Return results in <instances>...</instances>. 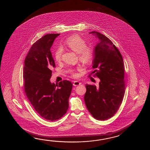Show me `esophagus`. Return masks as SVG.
<instances>
[{"label": "esophagus", "mask_w": 150, "mask_h": 150, "mask_svg": "<svg viewBox=\"0 0 150 150\" xmlns=\"http://www.w3.org/2000/svg\"><path fill=\"white\" fill-rule=\"evenodd\" d=\"M80 84H81V83H80L79 81H74V83H73L74 86H78V85H80Z\"/></svg>", "instance_id": "1"}]
</instances>
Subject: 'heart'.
I'll return each instance as SVG.
<instances>
[{
  "instance_id": "b5f03b06",
  "label": "heart",
  "mask_w": 150,
  "mask_h": 150,
  "mask_svg": "<svg viewBox=\"0 0 150 150\" xmlns=\"http://www.w3.org/2000/svg\"><path fill=\"white\" fill-rule=\"evenodd\" d=\"M67 47L74 52L78 54L80 61L83 64H88L92 61L94 50L92 45H86V42L79 35H74L68 38L66 41ZM63 53V49L59 47L54 51V58L57 62H60ZM79 70H80L79 69ZM73 76H78V74L72 71Z\"/></svg>"
}]
</instances>
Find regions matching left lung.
<instances>
[{
	"label": "left lung",
	"instance_id": "left-lung-1",
	"mask_svg": "<svg viewBox=\"0 0 150 150\" xmlns=\"http://www.w3.org/2000/svg\"><path fill=\"white\" fill-rule=\"evenodd\" d=\"M99 41L94 48L93 73L99 78V86L86 84L84 100L93 117L99 121L111 118L121 105L125 93V67L120 52L108 38L90 32Z\"/></svg>",
	"mask_w": 150,
	"mask_h": 150
}]
</instances>
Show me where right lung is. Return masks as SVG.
I'll return each instance as SVG.
<instances>
[{"label": "right lung", "mask_w": 150, "mask_h": 150, "mask_svg": "<svg viewBox=\"0 0 150 150\" xmlns=\"http://www.w3.org/2000/svg\"><path fill=\"white\" fill-rule=\"evenodd\" d=\"M60 34L43 36L31 47L23 67L25 95L35 110L49 121L61 118L67 112L73 85L63 80L55 85L50 81L55 67L50 48Z\"/></svg>", "instance_id": "add662e5"}]
</instances>
